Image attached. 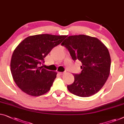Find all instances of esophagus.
Masks as SVG:
<instances>
[{
    "instance_id": "obj_1",
    "label": "esophagus",
    "mask_w": 124,
    "mask_h": 124,
    "mask_svg": "<svg viewBox=\"0 0 124 124\" xmlns=\"http://www.w3.org/2000/svg\"><path fill=\"white\" fill-rule=\"evenodd\" d=\"M58 73L60 74V75H63V74L64 73V72H58Z\"/></svg>"
}]
</instances>
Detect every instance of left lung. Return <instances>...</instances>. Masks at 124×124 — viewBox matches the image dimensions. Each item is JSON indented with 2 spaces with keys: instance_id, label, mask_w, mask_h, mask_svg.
<instances>
[{
  "instance_id": "1",
  "label": "left lung",
  "mask_w": 124,
  "mask_h": 124,
  "mask_svg": "<svg viewBox=\"0 0 124 124\" xmlns=\"http://www.w3.org/2000/svg\"><path fill=\"white\" fill-rule=\"evenodd\" d=\"M61 45L74 61L82 63L81 73H74V82L67 86L69 91L82 97L96 93L110 74L111 58L107 47L97 38L82 34L68 37Z\"/></svg>"
}]
</instances>
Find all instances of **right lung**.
Segmentation results:
<instances>
[{
  "mask_svg": "<svg viewBox=\"0 0 124 124\" xmlns=\"http://www.w3.org/2000/svg\"><path fill=\"white\" fill-rule=\"evenodd\" d=\"M66 36L43 34L28 37L13 53L10 70L19 88L33 96L43 95L50 90L57 72L40 67L44 58Z\"/></svg>",
  "mask_w": 124,
  "mask_h": 124,
  "instance_id": "1",
  "label": "right lung"
}]
</instances>
